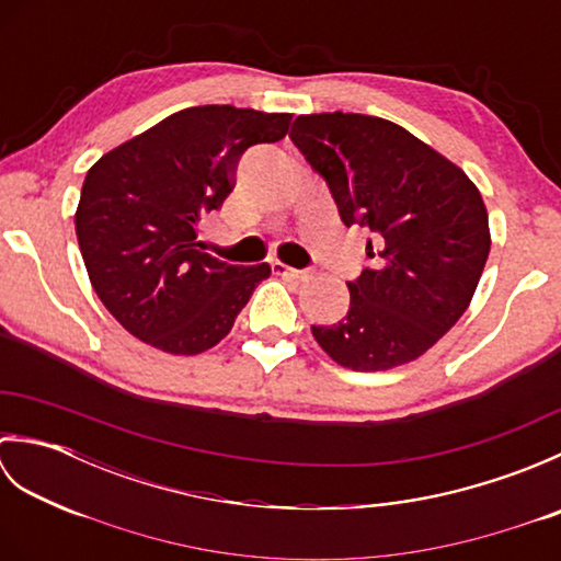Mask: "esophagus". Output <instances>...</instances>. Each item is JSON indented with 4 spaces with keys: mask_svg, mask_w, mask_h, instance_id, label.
<instances>
[{
    "mask_svg": "<svg viewBox=\"0 0 561 561\" xmlns=\"http://www.w3.org/2000/svg\"><path fill=\"white\" fill-rule=\"evenodd\" d=\"M272 272L277 274V277H291V279H301V277H306V272H301V270H294V267H289V265H284V262H279V260H274V262H272Z\"/></svg>",
    "mask_w": 561,
    "mask_h": 561,
    "instance_id": "obj_1",
    "label": "esophagus"
}]
</instances>
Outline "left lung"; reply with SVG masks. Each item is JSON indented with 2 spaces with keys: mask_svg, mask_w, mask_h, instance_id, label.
<instances>
[{
  "mask_svg": "<svg viewBox=\"0 0 561 561\" xmlns=\"http://www.w3.org/2000/svg\"><path fill=\"white\" fill-rule=\"evenodd\" d=\"M291 141L325 178L340 219L371 231L374 267L350 287V311L313 337L352 371L414 362L458 323L490 255L480 190L408 129L359 113L299 115Z\"/></svg>",
  "mask_w": 561,
  "mask_h": 561,
  "instance_id": "1",
  "label": "left lung"
}]
</instances>
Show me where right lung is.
Returning a JSON list of instances; mask_svg holds the SVG:
<instances>
[{
  "instance_id": "add662e5",
  "label": "right lung",
  "mask_w": 561,
  "mask_h": 561,
  "mask_svg": "<svg viewBox=\"0 0 561 561\" xmlns=\"http://www.w3.org/2000/svg\"><path fill=\"white\" fill-rule=\"evenodd\" d=\"M289 123V113L197 105L91 165L75 214L79 250L129 335L187 356L229 335L270 265L236 267L202 253L197 224L233 190L243 151L279 141Z\"/></svg>"
}]
</instances>
